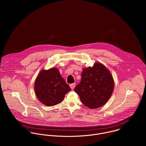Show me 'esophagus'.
<instances>
[{
    "instance_id": "34e87169",
    "label": "esophagus",
    "mask_w": 146,
    "mask_h": 146,
    "mask_svg": "<svg viewBox=\"0 0 146 146\" xmlns=\"http://www.w3.org/2000/svg\"><path fill=\"white\" fill-rule=\"evenodd\" d=\"M70 88H71V89H74L75 88V83L70 84Z\"/></svg>"
}]
</instances>
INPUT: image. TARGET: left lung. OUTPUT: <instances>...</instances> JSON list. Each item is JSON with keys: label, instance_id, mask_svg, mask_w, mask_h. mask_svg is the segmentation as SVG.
Listing matches in <instances>:
<instances>
[{"label": "left lung", "instance_id": "left-lung-1", "mask_svg": "<svg viewBox=\"0 0 146 146\" xmlns=\"http://www.w3.org/2000/svg\"><path fill=\"white\" fill-rule=\"evenodd\" d=\"M114 89V81L110 71L101 63L84 68L82 80L74 91L83 104L95 109L104 106L110 98Z\"/></svg>", "mask_w": 146, "mask_h": 146}]
</instances>
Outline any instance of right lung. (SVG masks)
Here are the masks:
<instances>
[{"mask_svg": "<svg viewBox=\"0 0 146 146\" xmlns=\"http://www.w3.org/2000/svg\"><path fill=\"white\" fill-rule=\"evenodd\" d=\"M34 90L38 99L46 106H53L61 103L65 94L71 90L57 68L42 70L38 75Z\"/></svg>", "mask_w": 146, "mask_h": 146, "instance_id": "add662e5", "label": "right lung"}]
</instances>
